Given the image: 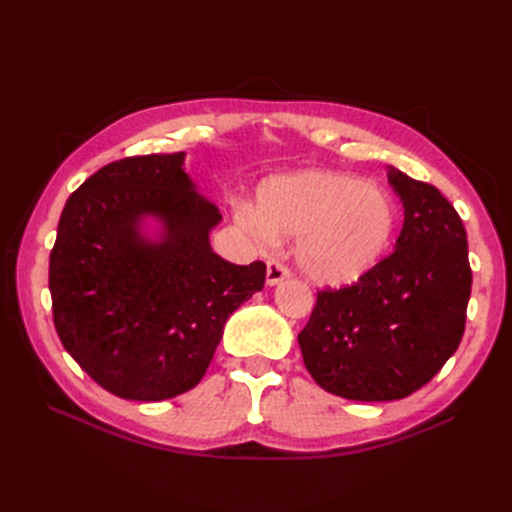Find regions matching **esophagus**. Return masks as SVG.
I'll return each instance as SVG.
<instances>
[{"mask_svg": "<svg viewBox=\"0 0 512 512\" xmlns=\"http://www.w3.org/2000/svg\"><path fill=\"white\" fill-rule=\"evenodd\" d=\"M288 277H290V269L284 265V262H280V260L269 262V267H267V284L269 286L282 284L284 280H288Z\"/></svg>", "mask_w": 512, "mask_h": 512, "instance_id": "1", "label": "esophagus"}]
</instances>
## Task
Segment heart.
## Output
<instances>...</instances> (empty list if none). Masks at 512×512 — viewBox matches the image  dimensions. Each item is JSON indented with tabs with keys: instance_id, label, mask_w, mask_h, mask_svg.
I'll return each instance as SVG.
<instances>
[{
	"instance_id": "1",
	"label": "heart",
	"mask_w": 512,
	"mask_h": 512,
	"mask_svg": "<svg viewBox=\"0 0 512 512\" xmlns=\"http://www.w3.org/2000/svg\"><path fill=\"white\" fill-rule=\"evenodd\" d=\"M239 228L258 245L299 237L297 265L322 286H350L374 271L397 228L389 192L335 170H297L258 188V211L241 207Z\"/></svg>"
}]
</instances>
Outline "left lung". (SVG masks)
Returning a JSON list of instances; mask_svg holds the SVG:
<instances>
[{
    "mask_svg": "<svg viewBox=\"0 0 512 512\" xmlns=\"http://www.w3.org/2000/svg\"><path fill=\"white\" fill-rule=\"evenodd\" d=\"M404 205L393 254L342 290H322L299 333L303 363L324 391L393 401L421 389L455 354L472 290L468 235L429 183L389 166Z\"/></svg>",
    "mask_w": 512,
    "mask_h": 512,
    "instance_id": "left-lung-1",
    "label": "left lung"
}]
</instances>
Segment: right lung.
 <instances>
[{"label":"right lung","mask_w":512,"mask_h":512,"mask_svg":"<svg viewBox=\"0 0 512 512\" xmlns=\"http://www.w3.org/2000/svg\"><path fill=\"white\" fill-rule=\"evenodd\" d=\"M185 153L100 168L61 211L49 288L61 344L102 389L162 401L203 380L224 324L265 286L267 265L211 250L220 209Z\"/></svg>","instance_id":"obj_1"}]
</instances>
